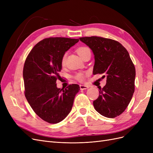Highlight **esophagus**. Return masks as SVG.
I'll return each mask as SVG.
<instances>
[{
	"label": "esophagus",
	"mask_w": 153,
	"mask_h": 153,
	"mask_svg": "<svg viewBox=\"0 0 153 153\" xmlns=\"http://www.w3.org/2000/svg\"><path fill=\"white\" fill-rule=\"evenodd\" d=\"M89 87V86L86 85H80V89L81 90H84V89H87Z\"/></svg>",
	"instance_id": "34e87169"
}]
</instances>
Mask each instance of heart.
Segmentation results:
<instances>
[{"label":"heart","mask_w":153,"mask_h":153,"mask_svg":"<svg viewBox=\"0 0 153 153\" xmlns=\"http://www.w3.org/2000/svg\"><path fill=\"white\" fill-rule=\"evenodd\" d=\"M89 51H90V50L87 47H81L78 48L76 50V52H77L78 54L81 57L85 53H86L87 52H89ZM66 57V55L65 54V55H64L62 59V64H64V63H65ZM84 76H84V75L83 73H78V75L76 76V78L77 80H80V81H82V80H84Z\"/></svg>","instance_id":"heart-1"}]
</instances>
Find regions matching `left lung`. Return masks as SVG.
Segmentation results:
<instances>
[{
    "mask_svg": "<svg viewBox=\"0 0 153 153\" xmlns=\"http://www.w3.org/2000/svg\"><path fill=\"white\" fill-rule=\"evenodd\" d=\"M79 39L94 53L93 75H106V84L93 101L94 108L106 117H117L127 108L135 91V68L129 53L111 39L97 36Z\"/></svg>",
    "mask_w": 153,
    "mask_h": 153,
    "instance_id": "left-lung-1",
    "label": "left lung"
}]
</instances>
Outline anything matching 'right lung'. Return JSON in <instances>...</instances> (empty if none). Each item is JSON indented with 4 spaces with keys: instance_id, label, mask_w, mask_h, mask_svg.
Returning <instances> with one entry per match:
<instances>
[{
    "instance_id": "obj_1",
    "label": "right lung",
    "mask_w": 153,
    "mask_h": 153,
    "mask_svg": "<svg viewBox=\"0 0 153 153\" xmlns=\"http://www.w3.org/2000/svg\"><path fill=\"white\" fill-rule=\"evenodd\" d=\"M78 39L49 38L37 43L27 56L23 70L25 96L31 108L45 121L56 124L71 112L80 91L77 84L57 88L62 59Z\"/></svg>"
}]
</instances>
